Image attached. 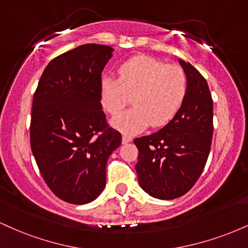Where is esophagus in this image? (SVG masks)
Here are the masks:
<instances>
[{
    "instance_id": "esophagus-1",
    "label": "esophagus",
    "mask_w": 248,
    "mask_h": 248,
    "mask_svg": "<svg viewBox=\"0 0 248 248\" xmlns=\"http://www.w3.org/2000/svg\"><path fill=\"white\" fill-rule=\"evenodd\" d=\"M130 141H132V138H130L129 135H126V134H124V135H122V143L127 144V143H129Z\"/></svg>"
}]
</instances>
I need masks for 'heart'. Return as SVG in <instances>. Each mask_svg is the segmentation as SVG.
I'll return each mask as SVG.
<instances>
[{
    "instance_id": "b5f03b06",
    "label": "heart",
    "mask_w": 248,
    "mask_h": 248,
    "mask_svg": "<svg viewBox=\"0 0 248 248\" xmlns=\"http://www.w3.org/2000/svg\"><path fill=\"white\" fill-rule=\"evenodd\" d=\"M118 75V79L101 80V105L114 115L132 98L134 106L110 121L124 134L140 132L149 124L153 127L164 126L176 115L186 98V76L177 65L140 56L122 64Z\"/></svg>"
}]
</instances>
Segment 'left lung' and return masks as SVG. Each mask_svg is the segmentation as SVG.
Returning <instances> with one entry per match:
<instances>
[{
    "label": "left lung",
    "instance_id": "1",
    "mask_svg": "<svg viewBox=\"0 0 248 248\" xmlns=\"http://www.w3.org/2000/svg\"><path fill=\"white\" fill-rule=\"evenodd\" d=\"M178 62L187 81L181 108L158 132L134 140L139 183L158 199L181 197L195 186L212 142L213 102L207 82L190 62Z\"/></svg>",
    "mask_w": 248,
    "mask_h": 248
}]
</instances>
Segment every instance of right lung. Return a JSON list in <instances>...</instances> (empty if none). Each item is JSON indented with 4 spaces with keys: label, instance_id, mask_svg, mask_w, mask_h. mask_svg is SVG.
I'll list each match as a JSON object with an SVG mask.
<instances>
[{
    "label": "right lung",
    "instance_id": "add662e5",
    "mask_svg": "<svg viewBox=\"0 0 248 248\" xmlns=\"http://www.w3.org/2000/svg\"><path fill=\"white\" fill-rule=\"evenodd\" d=\"M113 51L85 44L56 57L33 95L31 150L45 183L67 203L82 205L99 197L108 157L121 144L100 102L101 72Z\"/></svg>",
    "mask_w": 248,
    "mask_h": 248
}]
</instances>
